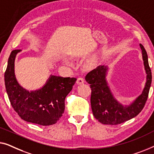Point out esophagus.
<instances>
[{"mask_svg":"<svg viewBox=\"0 0 154 154\" xmlns=\"http://www.w3.org/2000/svg\"><path fill=\"white\" fill-rule=\"evenodd\" d=\"M77 84H83L84 82V79L83 78H82V77H78L77 78Z\"/></svg>","mask_w":154,"mask_h":154,"instance_id":"1","label":"esophagus"}]
</instances>
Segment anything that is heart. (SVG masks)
Masks as SVG:
<instances>
[{
    "instance_id": "1",
    "label": "heart",
    "mask_w": 154,
    "mask_h": 154,
    "mask_svg": "<svg viewBox=\"0 0 154 154\" xmlns=\"http://www.w3.org/2000/svg\"><path fill=\"white\" fill-rule=\"evenodd\" d=\"M65 62H66V63H68V60H65Z\"/></svg>"
}]
</instances>
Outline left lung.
<instances>
[{"label": "left lung", "mask_w": 154, "mask_h": 154, "mask_svg": "<svg viewBox=\"0 0 154 154\" xmlns=\"http://www.w3.org/2000/svg\"><path fill=\"white\" fill-rule=\"evenodd\" d=\"M140 45L147 75L146 82L142 94L130 105H122L114 98L105 79L107 67L98 66L86 75V81L91 84V105L93 114L101 123L107 125L120 124L139 114L144 107L148 98L152 75L146 51L142 44Z\"/></svg>", "instance_id": "left-lung-1"}]
</instances>
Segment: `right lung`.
Masks as SVG:
<instances>
[{"label": "right lung", "mask_w": 154, "mask_h": 154, "mask_svg": "<svg viewBox=\"0 0 154 154\" xmlns=\"http://www.w3.org/2000/svg\"><path fill=\"white\" fill-rule=\"evenodd\" d=\"M19 49L13 50L5 72V84L13 109L27 122L41 125L55 124L65 110V99L77 79L52 75L40 89L28 91L21 87L14 76V59Z\"/></svg>", "instance_id": "add662e5"}]
</instances>
